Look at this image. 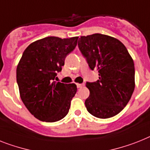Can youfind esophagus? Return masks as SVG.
<instances>
[{
	"mask_svg": "<svg viewBox=\"0 0 150 150\" xmlns=\"http://www.w3.org/2000/svg\"><path fill=\"white\" fill-rule=\"evenodd\" d=\"M84 84H77V87L78 88H81V87L84 86Z\"/></svg>",
	"mask_w": 150,
	"mask_h": 150,
	"instance_id": "1",
	"label": "esophagus"
}]
</instances>
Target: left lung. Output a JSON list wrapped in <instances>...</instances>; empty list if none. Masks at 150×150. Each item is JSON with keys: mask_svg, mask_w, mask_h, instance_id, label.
<instances>
[{"mask_svg": "<svg viewBox=\"0 0 150 150\" xmlns=\"http://www.w3.org/2000/svg\"><path fill=\"white\" fill-rule=\"evenodd\" d=\"M78 45L89 68L99 73L98 81L86 83L90 91L85 102L87 110L101 119L117 115L129 102L135 88L133 59L120 40L107 35L81 36Z\"/></svg>", "mask_w": 150, "mask_h": 150, "instance_id": "left-lung-1", "label": "left lung"}]
</instances>
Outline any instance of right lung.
I'll return each mask as SVG.
<instances>
[{"label":"right lung","mask_w":150,"mask_h":150,"mask_svg":"<svg viewBox=\"0 0 150 150\" xmlns=\"http://www.w3.org/2000/svg\"><path fill=\"white\" fill-rule=\"evenodd\" d=\"M78 39L49 36L36 40L27 46L17 65L21 100L31 114L41 121H58L69 113L77 86L54 80L62 71L65 57L77 46Z\"/></svg>","instance_id":"right-lung-1"}]
</instances>
